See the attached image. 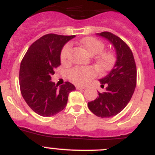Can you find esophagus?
I'll return each instance as SVG.
<instances>
[{"instance_id": "1", "label": "esophagus", "mask_w": 155, "mask_h": 155, "mask_svg": "<svg viewBox=\"0 0 155 155\" xmlns=\"http://www.w3.org/2000/svg\"><path fill=\"white\" fill-rule=\"evenodd\" d=\"M76 88H77V89H78V90H82V89H84V88H85V87H82V86L77 85Z\"/></svg>"}]
</instances>
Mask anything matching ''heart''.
I'll return each mask as SVG.
<instances>
[{
    "label": "heart",
    "mask_w": 155,
    "mask_h": 155,
    "mask_svg": "<svg viewBox=\"0 0 155 155\" xmlns=\"http://www.w3.org/2000/svg\"><path fill=\"white\" fill-rule=\"evenodd\" d=\"M81 46L91 56H95L94 64L100 72L110 71L113 68L116 58L114 53L110 51H103L105 44L102 41L93 38L87 37L81 41ZM71 50V43H67L61 51V60L63 63L68 61L70 52ZM96 74V71L92 68H81L75 67L71 68L68 73L70 80L76 84H86L91 78Z\"/></svg>",
    "instance_id": "b5f03b06"
}]
</instances>
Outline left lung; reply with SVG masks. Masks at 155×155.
Segmentation results:
<instances>
[{"instance_id":"left-lung-1","label":"left lung","mask_w":155,"mask_h":155,"mask_svg":"<svg viewBox=\"0 0 155 155\" xmlns=\"http://www.w3.org/2000/svg\"><path fill=\"white\" fill-rule=\"evenodd\" d=\"M114 46L116 62L112 71L102 79L101 87L106 91L87 103L88 109L101 118L113 117L120 113L130 101L137 84V67L130 48L120 37L109 31L98 34Z\"/></svg>"}]
</instances>
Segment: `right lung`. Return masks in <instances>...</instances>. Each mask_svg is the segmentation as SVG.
Wrapping results in <instances>:
<instances>
[{
	"instance_id": "add662e5",
	"label": "right lung",
	"mask_w": 155,
	"mask_h": 155,
	"mask_svg": "<svg viewBox=\"0 0 155 155\" xmlns=\"http://www.w3.org/2000/svg\"><path fill=\"white\" fill-rule=\"evenodd\" d=\"M74 35L46 34L29 46L19 71V84L23 98L37 114L52 116L66 107L68 95L75 90L66 81L56 84L51 81L54 70L61 65V51Z\"/></svg>"
}]
</instances>
